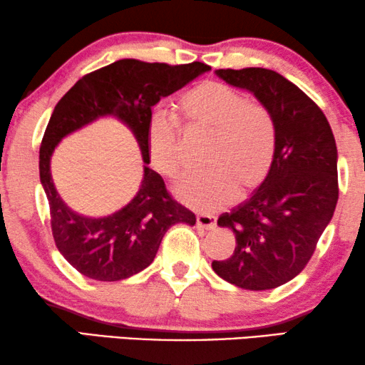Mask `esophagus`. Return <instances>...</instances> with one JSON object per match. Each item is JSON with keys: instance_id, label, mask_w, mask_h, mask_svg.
I'll use <instances>...</instances> for the list:
<instances>
[{"instance_id": "obj_1", "label": "esophagus", "mask_w": 365, "mask_h": 365, "mask_svg": "<svg viewBox=\"0 0 365 365\" xmlns=\"http://www.w3.org/2000/svg\"><path fill=\"white\" fill-rule=\"evenodd\" d=\"M197 226L199 228L205 230H213L217 226V218L212 217V215H197Z\"/></svg>"}]
</instances>
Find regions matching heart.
<instances>
[{
  "label": "heart",
  "instance_id": "obj_1",
  "mask_svg": "<svg viewBox=\"0 0 365 365\" xmlns=\"http://www.w3.org/2000/svg\"><path fill=\"white\" fill-rule=\"evenodd\" d=\"M178 115L189 130L212 133L205 171L181 178L175 192L195 210L210 212L265 181L277 153V123L270 110L247 101L223 82L197 83L178 101ZM148 155L160 175L176 178L181 170V135L176 124L155 115L148 124Z\"/></svg>",
  "mask_w": 365,
  "mask_h": 365
}]
</instances>
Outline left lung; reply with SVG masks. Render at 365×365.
<instances>
[{
  "label": "left lung",
  "mask_w": 365,
  "mask_h": 365,
  "mask_svg": "<svg viewBox=\"0 0 365 365\" xmlns=\"http://www.w3.org/2000/svg\"><path fill=\"white\" fill-rule=\"evenodd\" d=\"M220 79L244 88L277 123L272 170L249 199L220 215L236 236L235 252L213 260L225 282L264 291L291 282L312 257L338 202V150L317 105L282 74L264 68L218 69Z\"/></svg>",
  "instance_id": "1"
}]
</instances>
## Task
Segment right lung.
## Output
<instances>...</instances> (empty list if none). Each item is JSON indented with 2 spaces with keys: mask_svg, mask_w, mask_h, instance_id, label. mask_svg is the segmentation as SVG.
Listing matches in <instances>:
<instances>
[{
  "mask_svg": "<svg viewBox=\"0 0 365 365\" xmlns=\"http://www.w3.org/2000/svg\"><path fill=\"white\" fill-rule=\"evenodd\" d=\"M212 68L204 63L170 66L119 59L83 76L58 101L40 147V182L51 215L56 247L83 277L119 282L152 264L165 232L173 225H195V215L173 199L153 171L148 155L152 108ZM115 117L136 137L144 160V178L135 199L106 217H87L63 204L51 178V157L66 135L100 117Z\"/></svg>",
  "mask_w": 365,
  "mask_h": 365,
  "instance_id": "obj_1",
  "label": "right lung"
}]
</instances>
